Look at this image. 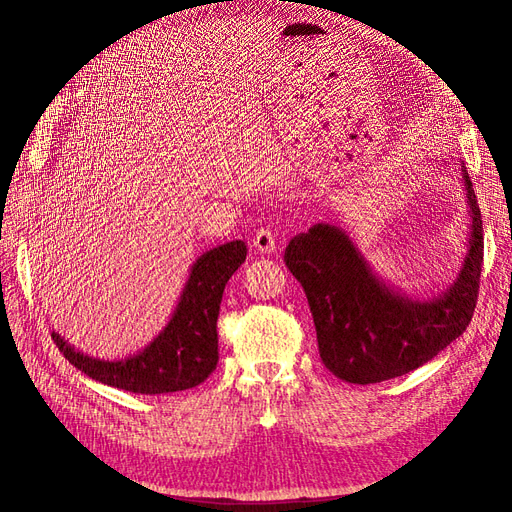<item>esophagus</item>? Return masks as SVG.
Here are the masks:
<instances>
[{"label":"esophagus","instance_id":"esophagus-1","mask_svg":"<svg viewBox=\"0 0 512 512\" xmlns=\"http://www.w3.org/2000/svg\"><path fill=\"white\" fill-rule=\"evenodd\" d=\"M254 250L260 254H273L275 252V232L271 228H258L252 239Z\"/></svg>","mask_w":512,"mask_h":512}]
</instances>
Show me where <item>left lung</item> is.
Returning <instances> with one entry per match:
<instances>
[{"label": "left lung", "mask_w": 512, "mask_h": 512, "mask_svg": "<svg viewBox=\"0 0 512 512\" xmlns=\"http://www.w3.org/2000/svg\"><path fill=\"white\" fill-rule=\"evenodd\" d=\"M459 170L470 215L468 254L438 297L418 301L386 282L339 226L320 222L290 239L286 267L305 290L320 359L339 380L376 384L404 376L468 329L483 267V218L466 166Z\"/></svg>", "instance_id": "1"}]
</instances>
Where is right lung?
<instances>
[{
	"mask_svg": "<svg viewBox=\"0 0 512 512\" xmlns=\"http://www.w3.org/2000/svg\"><path fill=\"white\" fill-rule=\"evenodd\" d=\"M247 256L243 241L198 256L190 267L173 316L166 327L136 354L123 359H98L68 344L53 331V342L83 374L130 393L162 395L192 389L205 382L218 365V316L222 294Z\"/></svg>",
	"mask_w": 512,
	"mask_h": 512,
	"instance_id": "1",
	"label": "right lung"
}]
</instances>
